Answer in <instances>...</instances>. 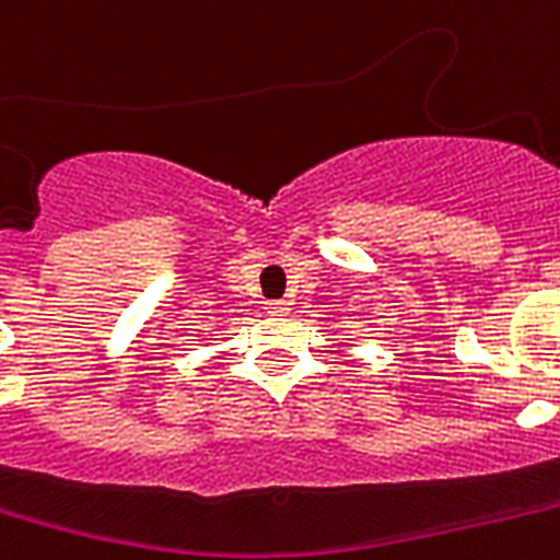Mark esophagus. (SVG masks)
<instances>
[{"label": "esophagus", "mask_w": 560, "mask_h": 560, "mask_svg": "<svg viewBox=\"0 0 560 560\" xmlns=\"http://www.w3.org/2000/svg\"><path fill=\"white\" fill-rule=\"evenodd\" d=\"M267 311L272 317H284V314H290V302L288 299H272V302H267Z\"/></svg>", "instance_id": "obj_1"}]
</instances>
